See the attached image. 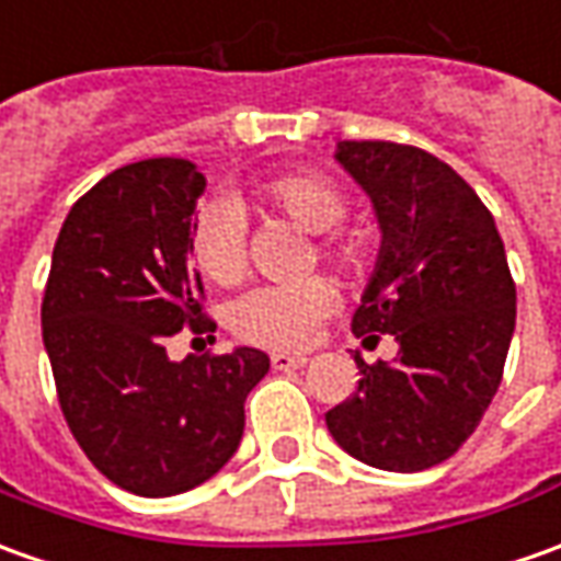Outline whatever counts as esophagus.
Masks as SVG:
<instances>
[{
	"mask_svg": "<svg viewBox=\"0 0 561 561\" xmlns=\"http://www.w3.org/2000/svg\"><path fill=\"white\" fill-rule=\"evenodd\" d=\"M270 365H273L276 371H297V368H304V365H307V356H291V353H273V356H270Z\"/></svg>",
	"mask_w": 561,
	"mask_h": 561,
	"instance_id": "1",
	"label": "esophagus"
}]
</instances>
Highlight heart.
I'll return each mask as SVG.
<instances>
[{
	"instance_id": "obj_1",
	"label": "heart",
	"mask_w": 561,
	"mask_h": 561,
	"mask_svg": "<svg viewBox=\"0 0 561 561\" xmlns=\"http://www.w3.org/2000/svg\"><path fill=\"white\" fill-rule=\"evenodd\" d=\"M251 202L266 211L291 217L297 227L322 232L316 242L319 261L346 276H359L375 261V242L362 227H341L350 215V196L322 171H282L251 186ZM245 217L232 202L202 205L186 236L190 261L205 279L232 285L249 266ZM337 307V288L325 276L300 282L254 285L230 307L232 331L257 346L297 350L312 341L319 322Z\"/></svg>"
}]
</instances>
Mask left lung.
I'll list each match as a JSON object with an SVG mask.
<instances>
[{"mask_svg":"<svg viewBox=\"0 0 561 561\" xmlns=\"http://www.w3.org/2000/svg\"><path fill=\"white\" fill-rule=\"evenodd\" d=\"M337 162L371 196L383 230L353 331L365 341L392 334L399 356H356L359 387L325 424L368 467L426 470L470 439L501 387L516 282L485 202L433 152L341 140Z\"/></svg>","mask_w":561,"mask_h":561,"instance_id":"8db88e82","label":"left lung"}]
</instances>
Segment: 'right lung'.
I'll return each instance as SVG.
<instances>
[{
    "mask_svg": "<svg viewBox=\"0 0 561 561\" xmlns=\"http://www.w3.org/2000/svg\"><path fill=\"white\" fill-rule=\"evenodd\" d=\"M205 178L159 156L106 174L70 208L42 297V341L72 439L119 489L171 497L211 479L245 430L261 350L171 362L178 331L208 334L190 215Z\"/></svg>",
    "mask_w": 561,
    "mask_h": 561,
    "instance_id": "add662e5",
    "label": "right lung"
}]
</instances>
